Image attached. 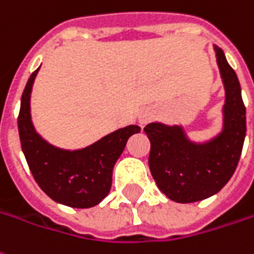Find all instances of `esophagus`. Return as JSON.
<instances>
[{
    "label": "esophagus",
    "instance_id": "34e87169",
    "mask_svg": "<svg viewBox=\"0 0 254 254\" xmlns=\"http://www.w3.org/2000/svg\"><path fill=\"white\" fill-rule=\"evenodd\" d=\"M151 118H153V115L150 113H143L139 115V122H140L141 125H144V124H147Z\"/></svg>",
    "mask_w": 254,
    "mask_h": 254
}]
</instances>
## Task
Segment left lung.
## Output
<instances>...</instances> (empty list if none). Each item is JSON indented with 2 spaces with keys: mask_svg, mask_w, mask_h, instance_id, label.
<instances>
[{
  "mask_svg": "<svg viewBox=\"0 0 254 254\" xmlns=\"http://www.w3.org/2000/svg\"><path fill=\"white\" fill-rule=\"evenodd\" d=\"M225 101L222 129L206 141H193L181 125L151 122L149 167L161 192L177 203H193L218 193L234 175L246 136V108L235 70L214 46Z\"/></svg>",
  "mask_w": 254,
  "mask_h": 254,
  "instance_id": "8db88e82",
  "label": "left lung"
}]
</instances>
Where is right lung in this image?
Here are the masks:
<instances>
[{
	"instance_id": "right-lung-1",
	"label": "right lung",
	"mask_w": 254,
	"mask_h": 254,
	"mask_svg": "<svg viewBox=\"0 0 254 254\" xmlns=\"http://www.w3.org/2000/svg\"><path fill=\"white\" fill-rule=\"evenodd\" d=\"M39 69L26 83L18 117L19 137L27 165L41 190L57 203L73 208L97 206L110 193L114 165L127 139L139 133L140 127H121L83 149L65 150L48 143L36 132L30 114V96Z\"/></svg>"
}]
</instances>
